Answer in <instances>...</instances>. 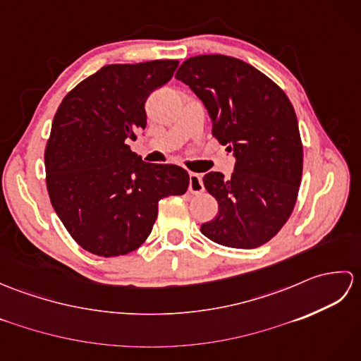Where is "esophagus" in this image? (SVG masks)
<instances>
[{"label":"esophagus","mask_w":361,"mask_h":361,"mask_svg":"<svg viewBox=\"0 0 361 361\" xmlns=\"http://www.w3.org/2000/svg\"><path fill=\"white\" fill-rule=\"evenodd\" d=\"M204 190L200 173H189V192L200 194Z\"/></svg>","instance_id":"esophagus-1"}]
</instances>
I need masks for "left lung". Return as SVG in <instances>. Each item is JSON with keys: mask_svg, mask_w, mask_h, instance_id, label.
Listing matches in <instances>:
<instances>
[{"mask_svg": "<svg viewBox=\"0 0 361 361\" xmlns=\"http://www.w3.org/2000/svg\"><path fill=\"white\" fill-rule=\"evenodd\" d=\"M175 78L204 104L212 135L233 152L231 178L203 176L219 214L200 231L229 248H257L286 225L302 176V142L293 105L265 74L239 59L209 54L181 63Z\"/></svg>", "mask_w": 361, "mask_h": 361, "instance_id": "left-lung-1", "label": "left lung"}]
</instances>
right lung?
I'll list each match as a JSON object with an SVG mask.
<instances>
[{"mask_svg": "<svg viewBox=\"0 0 361 361\" xmlns=\"http://www.w3.org/2000/svg\"><path fill=\"white\" fill-rule=\"evenodd\" d=\"M176 66L178 60L106 65L73 88L54 116L46 188L66 231L96 256L140 248L161 198L189 188L185 169L145 163L127 144L147 124L149 94L172 79Z\"/></svg>", "mask_w": 361, "mask_h": 361, "instance_id": "add662e5", "label": "right lung"}]
</instances>
